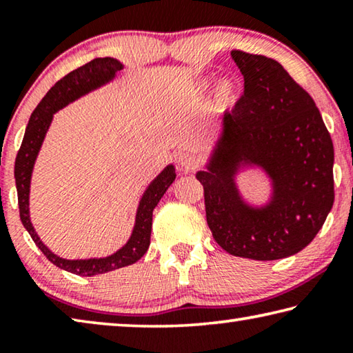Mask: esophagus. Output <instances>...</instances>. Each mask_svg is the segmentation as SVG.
<instances>
[{
	"instance_id": "obj_1",
	"label": "esophagus",
	"mask_w": 353,
	"mask_h": 353,
	"mask_svg": "<svg viewBox=\"0 0 353 353\" xmlns=\"http://www.w3.org/2000/svg\"><path fill=\"white\" fill-rule=\"evenodd\" d=\"M177 163H179V166H181L183 171H191V170L196 168V160L191 157L190 154H181V155H179Z\"/></svg>"
}]
</instances>
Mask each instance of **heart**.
I'll use <instances>...</instances> for the list:
<instances>
[{
  "label": "heart",
  "instance_id": "heart-1",
  "mask_svg": "<svg viewBox=\"0 0 353 353\" xmlns=\"http://www.w3.org/2000/svg\"><path fill=\"white\" fill-rule=\"evenodd\" d=\"M212 87V79H202L199 81L198 87H196V98L202 99L207 97V93L210 92ZM243 85L241 82L234 76H227L221 81L216 88L213 92V99H212V107L216 112H225L235 107V104L240 101Z\"/></svg>",
  "mask_w": 353,
  "mask_h": 353
}]
</instances>
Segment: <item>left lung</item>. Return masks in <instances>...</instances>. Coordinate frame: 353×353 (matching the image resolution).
<instances>
[{
    "label": "left lung",
    "instance_id": "1",
    "mask_svg": "<svg viewBox=\"0 0 353 353\" xmlns=\"http://www.w3.org/2000/svg\"><path fill=\"white\" fill-rule=\"evenodd\" d=\"M244 93L225 112L204 171L205 216L225 252L279 260L307 248L334 201L333 143L313 98L274 59L232 51ZM244 168L270 179L268 203L254 206L236 183Z\"/></svg>",
    "mask_w": 353,
    "mask_h": 353
}]
</instances>
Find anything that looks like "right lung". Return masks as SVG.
I'll return each instance as SVG.
<instances>
[{
  "instance_id": "1",
  "label": "right lung",
  "mask_w": 353,
  "mask_h": 353,
  "mask_svg": "<svg viewBox=\"0 0 353 353\" xmlns=\"http://www.w3.org/2000/svg\"><path fill=\"white\" fill-rule=\"evenodd\" d=\"M124 65L113 57H98L92 62L82 65L77 70H73L61 81L56 82L40 101L39 105L32 112L29 123L26 126L25 137H23L20 151L15 159V185L17 194H19V207H20V219L29 235L45 256L52 265L61 270L73 272L76 276H98V274L110 272L119 270V268L129 266L139 261L146 254L151 243V229H152V212L162 196L174 182L176 171L174 166L168 165L148 185L139 202L135 214V224L128 243L115 254L103 259H85V260H67L56 255L48 249L43 241L40 240L37 232L34 230L31 223V214H29V191H31V177L34 171L35 160L43 145L48 129L51 126L52 117L57 110L63 109L73 101L79 99L83 94L90 93L97 88L105 85L115 79L119 70Z\"/></svg>"
}]
</instances>
